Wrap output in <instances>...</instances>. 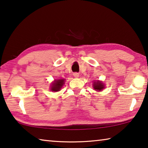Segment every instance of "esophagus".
I'll return each mask as SVG.
<instances>
[{
    "label": "esophagus",
    "instance_id": "esophagus-1",
    "mask_svg": "<svg viewBox=\"0 0 148 148\" xmlns=\"http://www.w3.org/2000/svg\"><path fill=\"white\" fill-rule=\"evenodd\" d=\"M73 75H74V76L75 77H79V73H77V72H75V73H74Z\"/></svg>",
    "mask_w": 148,
    "mask_h": 148
}]
</instances>
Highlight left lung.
Masks as SVG:
<instances>
[{
    "mask_svg": "<svg viewBox=\"0 0 148 148\" xmlns=\"http://www.w3.org/2000/svg\"><path fill=\"white\" fill-rule=\"evenodd\" d=\"M92 87H93V89L96 90L97 91H101L105 87L104 84L102 82L100 81H94Z\"/></svg>",
    "mask_w": 148,
    "mask_h": 148,
    "instance_id": "8db88e82",
    "label": "left lung"
}]
</instances>
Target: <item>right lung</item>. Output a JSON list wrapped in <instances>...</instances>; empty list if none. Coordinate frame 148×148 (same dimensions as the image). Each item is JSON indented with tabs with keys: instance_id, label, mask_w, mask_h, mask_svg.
Wrapping results in <instances>:
<instances>
[{
	"instance_id": "obj_1",
	"label": "right lung",
	"mask_w": 148,
	"mask_h": 148,
	"mask_svg": "<svg viewBox=\"0 0 148 148\" xmlns=\"http://www.w3.org/2000/svg\"><path fill=\"white\" fill-rule=\"evenodd\" d=\"M64 79H55L53 82H52L51 84V87H50V90L51 91L57 92L59 91L61 89L63 86L64 84Z\"/></svg>"
}]
</instances>
